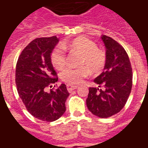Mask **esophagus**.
I'll return each instance as SVG.
<instances>
[{
	"label": "esophagus",
	"mask_w": 148,
	"mask_h": 148,
	"mask_svg": "<svg viewBox=\"0 0 148 148\" xmlns=\"http://www.w3.org/2000/svg\"><path fill=\"white\" fill-rule=\"evenodd\" d=\"M66 87H67L68 91H69L70 92H71L73 90L77 89L78 86H74V85H70V84H67V85H66Z\"/></svg>",
	"instance_id": "1"
}]
</instances>
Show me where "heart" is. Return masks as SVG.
<instances>
[{
	"label": "heart",
	"instance_id": "obj_1",
	"mask_svg": "<svg viewBox=\"0 0 148 148\" xmlns=\"http://www.w3.org/2000/svg\"><path fill=\"white\" fill-rule=\"evenodd\" d=\"M70 49L82 54L80 65L78 68L66 67L60 73V78L65 83L75 85L82 82L90 73V68L94 73L101 71L106 64V53L97 47L95 42L84 37L77 38L70 42H63L56 46L51 53V62L60 70L66 64V50Z\"/></svg>",
	"mask_w": 148,
	"mask_h": 148
}]
</instances>
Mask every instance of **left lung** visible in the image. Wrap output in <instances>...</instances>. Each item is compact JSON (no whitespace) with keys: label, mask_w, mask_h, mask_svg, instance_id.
<instances>
[{"label":"left lung","mask_w":148,"mask_h":148,"mask_svg":"<svg viewBox=\"0 0 148 148\" xmlns=\"http://www.w3.org/2000/svg\"><path fill=\"white\" fill-rule=\"evenodd\" d=\"M106 47L104 71L94 79L98 87H90L87 108L99 118H108L125 107L131 92L133 73L127 53L121 44L107 35H101Z\"/></svg>","instance_id":"8db88e82"}]
</instances>
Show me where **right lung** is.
<instances>
[{
  "label": "right lung",
  "instance_id": "1",
  "mask_svg": "<svg viewBox=\"0 0 148 148\" xmlns=\"http://www.w3.org/2000/svg\"><path fill=\"white\" fill-rule=\"evenodd\" d=\"M58 42L56 36L35 38L23 49L15 70L17 90L28 112L38 119L49 122L64 113L70 95L64 84L47 90L58 81L51 62V53Z\"/></svg>",
  "mask_w": 148,
  "mask_h": 148
}]
</instances>
